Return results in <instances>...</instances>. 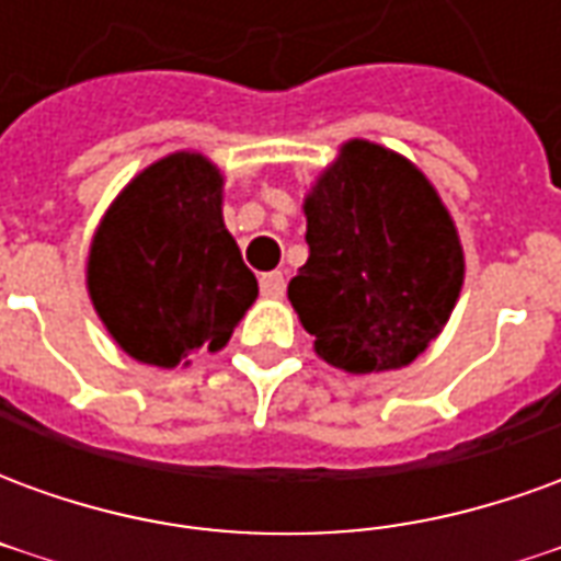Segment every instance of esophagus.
Masks as SVG:
<instances>
[{
	"instance_id": "34e87169",
	"label": "esophagus",
	"mask_w": 561,
	"mask_h": 561,
	"mask_svg": "<svg viewBox=\"0 0 561 561\" xmlns=\"http://www.w3.org/2000/svg\"><path fill=\"white\" fill-rule=\"evenodd\" d=\"M261 294H264V297H282V294H285V276H282L279 270L261 276Z\"/></svg>"
}]
</instances>
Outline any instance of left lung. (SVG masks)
<instances>
[{
    "instance_id": "8db88e82",
    "label": "left lung",
    "mask_w": 561,
    "mask_h": 561,
    "mask_svg": "<svg viewBox=\"0 0 561 561\" xmlns=\"http://www.w3.org/2000/svg\"><path fill=\"white\" fill-rule=\"evenodd\" d=\"M304 213L309 257L288 300L318 357L354 376L412 364L447 324L466 273L433 183L400 152L354 138Z\"/></svg>"
}]
</instances>
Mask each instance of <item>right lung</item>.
Instances as JSON below:
<instances>
[{"label": "right lung", "mask_w": 561, "mask_h": 561, "mask_svg": "<svg viewBox=\"0 0 561 561\" xmlns=\"http://www.w3.org/2000/svg\"><path fill=\"white\" fill-rule=\"evenodd\" d=\"M221 185L201 152H171L116 195L92 237L90 300L140 364L173 369L219 352L255 304V273L221 219Z\"/></svg>", "instance_id": "obj_1"}]
</instances>
